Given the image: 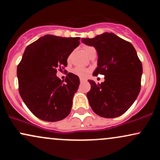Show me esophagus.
Returning a JSON list of instances; mask_svg holds the SVG:
<instances>
[{"label": "esophagus", "instance_id": "34e87169", "mask_svg": "<svg viewBox=\"0 0 160 160\" xmlns=\"http://www.w3.org/2000/svg\"><path fill=\"white\" fill-rule=\"evenodd\" d=\"M80 82H82L85 81V80H85V79H83V78H80Z\"/></svg>", "mask_w": 160, "mask_h": 160}]
</instances>
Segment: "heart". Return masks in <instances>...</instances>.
<instances>
[{
    "instance_id": "1",
    "label": "heart",
    "mask_w": 160,
    "mask_h": 160,
    "mask_svg": "<svg viewBox=\"0 0 160 160\" xmlns=\"http://www.w3.org/2000/svg\"><path fill=\"white\" fill-rule=\"evenodd\" d=\"M92 49H93V47H86L85 48V52H86V54L88 55V53H89V52ZM72 72L74 73L75 75H77V76L80 77V78H86V77H87L88 74H89L90 71H89V69L85 68L76 67L73 69Z\"/></svg>"
}]
</instances>
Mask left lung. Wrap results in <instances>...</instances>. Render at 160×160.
<instances>
[{
  "mask_svg": "<svg viewBox=\"0 0 160 160\" xmlns=\"http://www.w3.org/2000/svg\"><path fill=\"white\" fill-rule=\"evenodd\" d=\"M98 53V67L93 75H104V81L89 80V105L96 114L105 118L120 117L132 105L141 90L142 64L129 42L113 33L105 32L94 38H82Z\"/></svg>",
  "mask_w": 160,
  "mask_h": 160,
  "instance_id": "1",
  "label": "left lung"
}]
</instances>
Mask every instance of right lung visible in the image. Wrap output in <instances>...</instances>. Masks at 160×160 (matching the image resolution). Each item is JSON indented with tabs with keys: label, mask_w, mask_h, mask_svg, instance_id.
<instances>
[{
	"label": "right lung",
	"mask_w": 160,
	"mask_h": 160,
	"mask_svg": "<svg viewBox=\"0 0 160 160\" xmlns=\"http://www.w3.org/2000/svg\"><path fill=\"white\" fill-rule=\"evenodd\" d=\"M80 39L47 34L28 46L24 52L17 67L19 94L40 120L56 122L71 112L80 79L68 73L62 81L56 73L67 66L68 58L80 44Z\"/></svg>",
	"instance_id": "right-lung-1"
}]
</instances>
